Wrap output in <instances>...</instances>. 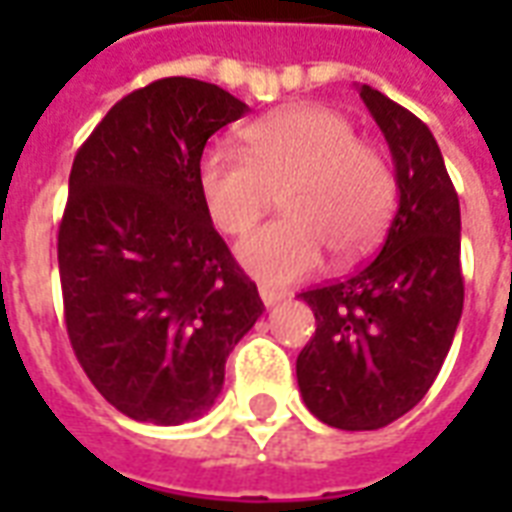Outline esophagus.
Listing matches in <instances>:
<instances>
[{
  "label": "esophagus",
  "instance_id": "1",
  "mask_svg": "<svg viewBox=\"0 0 512 512\" xmlns=\"http://www.w3.org/2000/svg\"><path fill=\"white\" fill-rule=\"evenodd\" d=\"M260 299H263L266 307H277L279 301L288 299V293H282V290L277 288H268V285H260Z\"/></svg>",
  "mask_w": 512,
  "mask_h": 512
}]
</instances>
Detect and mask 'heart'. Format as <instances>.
Wrapping results in <instances>:
<instances>
[{
	"label": "heart",
	"mask_w": 512,
	"mask_h": 512,
	"mask_svg": "<svg viewBox=\"0 0 512 512\" xmlns=\"http://www.w3.org/2000/svg\"><path fill=\"white\" fill-rule=\"evenodd\" d=\"M246 156L213 147L197 180L205 211L224 235H244L274 194L285 219L238 244V263L268 285L321 268L326 249L351 263L373 249L395 205V178L351 120L326 106H288L244 131Z\"/></svg>",
	"instance_id": "b5f03b06"
}]
</instances>
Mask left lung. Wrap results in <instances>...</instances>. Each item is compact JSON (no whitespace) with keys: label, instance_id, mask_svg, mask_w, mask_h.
Listing matches in <instances>:
<instances>
[{"label":"left lung","instance_id":"1","mask_svg":"<svg viewBox=\"0 0 512 512\" xmlns=\"http://www.w3.org/2000/svg\"><path fill=\"white\" fill-rule=\"evenodd\" d=\"M359 95L395 161L397 213L365 268L299 296L318 323L296 359L301 397L340 430H378L417 406L463 312L461 205L439 145L370 84Z\"/></svg>","mask_w":512,"mask_h":512}]
</instances>
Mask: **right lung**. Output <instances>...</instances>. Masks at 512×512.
<instances>
[{
    "mask_svg": "<svg viewBox=\"0 0 512 512\" xmlns=\"http://www.w3.org/2000/svg\"><path fill=\"white\" fill-rule=\"evenodd\" d=\"M249 106L169 76L117 101L73 158L57 235L79 365L126 417L180 425L224 386V362L263 315L200 194L202 150Z\"/></svg>",
    "mask_w": 512,
    "mask_h": 512,
    "instance_id": "add662e5",
    "label": "right lung"
}]
</instances>
